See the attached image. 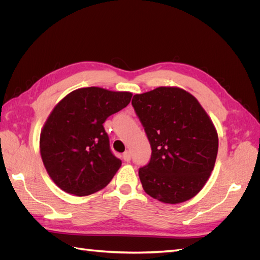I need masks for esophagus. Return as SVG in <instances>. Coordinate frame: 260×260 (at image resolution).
I'll return each instance as SVG.
<instances>
[{"instance_id": "1", "label": "esophagus", "mask_w": 260, "mask_h": 260, "mask_svg": "<svg viewBox=\"0 0 260 260\" xmlns=\"http://www.w3.org/2000/svg\"><path fill=\"white\" fill-rule=\"evenodd\" d=\"M122 158H123V160L124 161H130V159H131V154H130V152H124L123 153V155H122Z\"/></svg>"}]
</instances>
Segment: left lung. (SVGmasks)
Returning <instances> with one entry per match:
<instances>
[{
    "mask_svg": "<svg viewBox=\"0 0 260 260\" xmlns=\"http://www.w3.org/2000/svg\"><path fill=\"white\" fill-rule=\"evenodd\" d=\"M132 106L152 147L151 160L139 169L144 191L167 204L191 200L207 182L218 153V133L205 109L177 86L136 94Z\"/></svg>",
    "mask_w": 260,
    "mask_h": 260,
    "instance_id": "obj_1",
    "label": "left lung"
}]
</instances>
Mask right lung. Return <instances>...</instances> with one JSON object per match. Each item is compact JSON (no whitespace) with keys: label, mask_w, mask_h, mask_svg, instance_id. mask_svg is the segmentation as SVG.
<instances>
[{"label":"right lung","mask_w":260,"mask_h":260,"mask_svg":"<svg viewBox=\"0 0 260 260\" xmlns=\"http://www.w3.org/2000/svg\"><path fill=\"white\" fill-rule=\"evenodd\" d=\"M132 98L98 86L77 89L59 101L40 135V153L49 176L62 191L86 196L104 188L121 160L109 147L103 123Z\"/></svg>","instance_id":"obj_1"}]
</instances>
